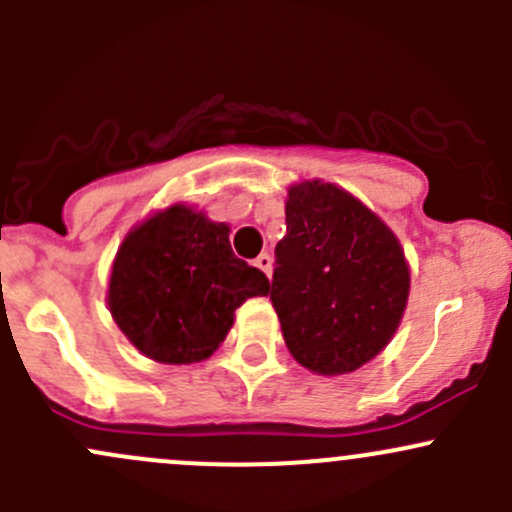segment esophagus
<instances>
[{
	"mask_svg": "<svg viewBox=\"0 0 512 512\" xmlns=\"http://www.w3.org/2000/svg\"><path fill=\"white\" fill-rule=\"evenodd\" d=\"M255 267H257V270L265 272L267 277H272V257L267 255V252H262V255L257 257V260H255Z\"/></svg>",
	"mask_w": 512,
	"mask_h": 512,
	"instance_id": "esophagus-1",
	"label": "esophagus"
}]
</instances>
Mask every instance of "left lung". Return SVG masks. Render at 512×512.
Returning <instances> with one entry per match:
<instances>
[{
    "instance_id": "8db88e82",
    "label": "left lung",
    "mask_w": 512,
    "mask_h": 512,
    "mask_svg": "<svg viewBox=\"0 0 512 512\" xmlns=\"http://www.w3.org/2000/svg\"><path fill=\"white\" fill-rule=\"evenodd\" d=\"M270 299L289 354L319 376L352 374L394 339L411 270L389 225L349 190L302 180L287 190Z\"/></svg>"
}]
</instances>
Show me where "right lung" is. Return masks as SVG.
<instances>
[{"instance_id":"obj_1","label":"right lung","mask_w":512,"mask_h":512,"mask_svg":"<svg viewBox=\"0 0 512 512\" xmlns=\"http://www.w3.org/2000/svg\"><path fill=\"white\" fill-rule=\"evenodd\" d=\"M265 272L235 257L230 225L173 203L133 225L108 277L106 302L128 342L158 364H195L225 342L235 309L267 297Z\"/></svg>"}]
</instances>
